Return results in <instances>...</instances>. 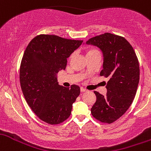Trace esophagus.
I'll use <instances>...</instances> for the list:
<instances>
[{"label":"esophagus","mask_w":151,"mask_h":151,"mask_svg":"<svg viewBox=\"0 0 151 151\" xmlns=\"http://www.w3.org/2000/svg\"><path fill=\"white\" fill-rule=\"evenodd\" d=\"M86 89H85V88H82V87L81 88V92L83 93V92H86Z\"/></svg>","instance_id":"34e87169"}]
</instances>
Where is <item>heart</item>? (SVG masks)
<instances>
[{
	"instance_id": "b5f03b06",
	"label": "heart",
	"mask_w": 151,
	"mask_h": 151,
	"mask_svg": "<svg viewBox=\"0 0 151 151\" xmlns=\"http://www.w3.org/2000/svg\"><path fill=\"white\" fill-rule=\"evenodd\" d=\"M100 55L99 50L96 48H90L86 51V57L91 56V55ZM73 58V55H71L70 58Z\"/></svg>"
}]
</instances>
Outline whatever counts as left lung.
Returning <instances> with one entry per match:
<instances>
[{"mask_svg":"<svg viewBox=\"0 0 151 151\" xmlns=\"http://www.w3.org/2000/svg\"><path fill=\"white\" fill-rule=\"evenodd\" d=\"M86 43L101 50L103 64L100 75L109 78L106 96L94 91L96 101L91 113L98 121L111 123L126 112L134 99L140 79L138 58L131 45L119 35L106 33Z\"/></svg>","mask_w":151,"mask_h":151,"instance_id":"obj_1","label":"left lung"}]
</instances>
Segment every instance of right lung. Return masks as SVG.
Wrapping results in <instances>:
<instances>
[{"mask_svg": "<svg viewBox=\"0 0 151 151\" xmlns=\"http://www.w3.org/2000/svg\"><path fill=\"white\" fill-rule=\"evenodd\" d=\"M82 43L54 35H39L25 49L20 68L21 89L32 111L45 123L53 125L65 121L80 95L79 86H60L57 74L65 70L67 58Z\"/></svg>", "mask_w": 151, "mask_h": 151, "instance_id": "obj_1", "label": "right lung"}]
</instances>
